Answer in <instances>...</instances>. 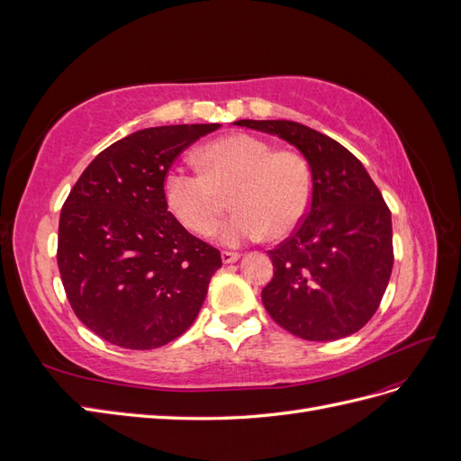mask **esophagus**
<instances>
[{
    "label": "esophagus",
    "instance_id": "34e87169",
    "mask_svg": "<svg viewBox=\"0 0 461 461\" xmlns=\"http://www.w3.org/2000/svg\"><path fill=\"white\" fill-rule=\"evenodd\" d=\"M221 259H222V263H234L240 259V254L239 252H221Z\"/></svg>",
    "mask_w": 461,
    "mask_h": 461
}]
</instances>
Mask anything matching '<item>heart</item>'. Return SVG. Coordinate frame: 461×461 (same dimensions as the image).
I'll return each instance as SVG.
<instances>
[{"label":"heart","instance_id":"heart-1","mask_svg":"<svg viewBox=\"0 0 461 461\" xmlns=\"http://www.w3.org/2000/svg\"><path fill=\"white\" fill-rule=\"evenodd\" d=\"M202 171L173 167L163 183L165 202L190 232L207 236L215 229L225 198L236 213L222 225L227 246L285 239L308 215L313 196L310 163L300 153L275 149L252 134H229L200 151Z\"/></svg>","mask_w":461,"mask_h":461}]
</instances>
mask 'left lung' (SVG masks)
<instances>
[{"instance_id": "obj_1", "label": "left lung", "mask_w": 461, "mask_h": 461, "mask_svg": "<svg viewBox=\"0 0 461 461\" xmlns=\"http://www.w3.org/2000/svg\"><path fill=\"white\" fill-rule=\"evenodd\" d=\"M234 124L283 138L313 175L310 213L269 249L271 283L261 290L276 325L303 340L357 332L375 315L393 273V217L366 167L332 138L294 121Z\"/></svg>"}]
</instances>
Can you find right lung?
<instances>
[{"instance_id": "add662e5", "label": "right lung", "mask_w": 461, "mask_h": 461, "mask_svg": "<svg viewBox=\"0 0 461 461\" xmlns=\"http://www.w3.org/2000/svg\"><path fill=\"white\" fill-rule=\"evenodd\" d=\"M219 127L124 136L97 153L63 203L61 281L77 317L104 340L153 350L198 317L221 254L167 212L163 183L180 151Z\"/></svg>"}]
</instances>
